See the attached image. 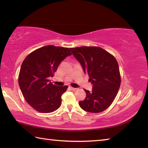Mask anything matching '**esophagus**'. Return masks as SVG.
I'll use <instances>...</instances> for the list:
<instances>
[{"mask_svg": "<svg viewBox=\"0 0 148 148\" xmlns=\"http://www.w3.org/2000/svg\"><path fill=\"white\" fill-rule=\"evenodd\" d=\"M69 88L71 89V90H72V91H76V90H77L76 88H74V87H70Z\"/></svg>", "mask_w": 148, "mask_h": 148, "instance_id": "obj_1", "label": "esophagus"}]
</instances>
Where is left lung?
<instances>
[{
	"label": "left lung",
	"mask_w": 148,
	"mask_h": 148,
	"mask_svg": "<svg viewBox=\"0 0 148 148\" xmlns=\"http://www.w3.org/2000/svg\"><path fill=\"white\" fill-rule=\"evenodd\" d=\"M70 49L92 84L91 92L84 90L86 97L79 102L80 107L91 113L103 112L113 102L121 84L116 58L99 47L83 46Z\"/></svg>",
	"instance_id": "left-lung-1"
}]
</instances>
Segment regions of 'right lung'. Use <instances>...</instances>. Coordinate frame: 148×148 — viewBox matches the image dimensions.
Listing matches in <instances>:
<instances>
[{
  "label": "right lung",
  "instance_id": "obj_1",
  "mask_svg": "<svg viewBox=\"0 0 148 148\" xmlns=\"http://www.w3.org/2000/svg\"><path fill=\"white\" fill-rule=\"evenodd\" d=\"M71 55L67 47L46 46L25 59L19 74V86L27 102L36 111L50 113L61 106V96L68 86L53 85L49 79L62 60Z\"/></svg>",
  "mask_w": 148,
  "mask_h": 148
}]
</instances>
